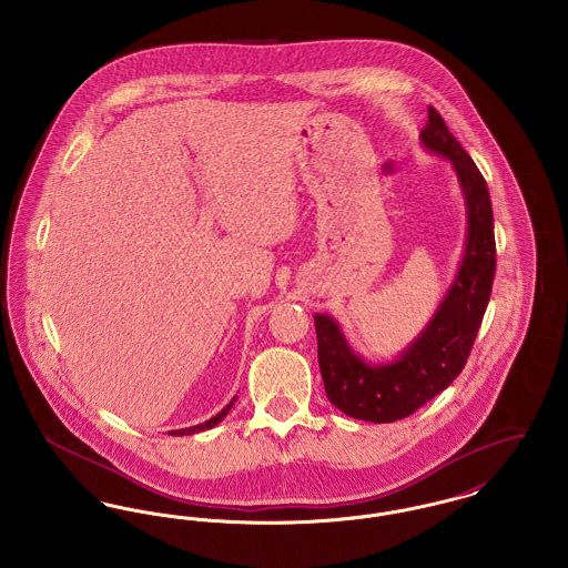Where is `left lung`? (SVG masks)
Wrapping results in <instances>:
<instances>
[{
    "label": "left lung",
    "mask_w": 568,
    "mask_h": 568,
    "mask_svg": "<svg viewBox=\"0 0 568 568\" xmlns=\"http://www.w3.org/2000/svg\"><path fill=\"white\" fill-rule=\"evenodd\" d=\"M427 115L420 139L453 163L466 193V257L432 324L395 365L368 367L352 354L328 315H315L317 361L326 395L343 414L358 420L395 423L448 388L466 367L491 296L496 235L487 182L434 106Z\"/></svg>",
    "instance_id": "obj_1"
}]
</instances>
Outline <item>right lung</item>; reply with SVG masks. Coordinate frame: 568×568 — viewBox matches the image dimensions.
Masks as SVG:
<instances>
[{
  "label": "right lung",
  "instance_id": "obj_1",
  "mask_svg": "<svg viewBox=\"0 0 568 568\" xmlns=\"http://www.w3.org/2000/svg\"><path fill=\"white\" fill-rule=\"evenodd\" d=\"M234 400H230V405H225L223 407V412H219L214 418H210V420H205L203 425H195V427H189V429H180V432H171L173 435H189V434H197V432H205V429H212L214 425H219L225 416H227V412L232 409V405H234Z\"/></svg>",
  "mask_w": 568,
  "mask_h": 568
}]
</instances>
